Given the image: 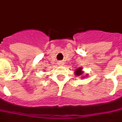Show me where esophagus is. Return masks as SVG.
I'll list each match as a JSON object with an SVG mask.
<instances>
[{
    "mask_svg": "<svg viewBox=\"0 0 122 122\" xmlns=\"http://www.w3.org/2000/svg\"><path fill=\"white\" fill-rule=\"evenodd\" d=\"M58 64L59 65H63V62L62 61H59L58 63Z\"/></svg>",
    "mask_w": 122,
    "mask_h": 122,
    "instance_id": "34e87169",
    "label": "esophagus"
}]
</instances>
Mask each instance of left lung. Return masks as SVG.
I'll return each instance as SVG.
<instances>
[{
  "label": "left lung",
  "mask_w": 122,
  "mask_h": 122,
  "mask_svg": "<svg viewBox=\"0 0 122 122\" xmlns=\"http://www.w3.org/2000/svg\"><path fill=\"white\" fill-rule=\"evenodd\" d=\"M82 68H78V69H76V71H75V72H74V74L76 76H80L81 74H83V71H82Z\"/></svg>",
  "instance_id": "8db88e82"
}]
</instances>
